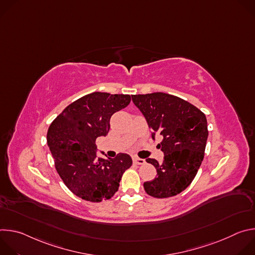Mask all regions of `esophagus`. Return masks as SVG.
<instances>
[{"label": "esophagus", "mask_w": 255, "mask_h": 255, "mask_svg": "<svg viewBox=\"0 0 255 255\" xmlns=\"http://www.w3.org/2000/svg\"><path fill=\"white\" fill-rule=\"evenodd\" d=\"M133 163H134V164H138V165H141V164H144V163H145V160H144V159H142V158L133 157Z\"/></svg>", "instance_id": "obj_1"}]
</instances>
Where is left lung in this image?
<instances>
[{
	"label": "left lung",
	"mask_w": 255,
	"mask_h": 255,
	"mask_svg": "<svg viewBox=\"0 0 255 255\" xmlns=\"http://www.w3.org/2000/svg\"><path fill=\"white\" fill-rule=\"evenodd\" d=\"M132 101L152 130L163 137L158 147L163 161L147 158L157 176L143 184L149 196L163 199L186 190L195 178L204 158L208 139L205 114L191 103L165 93L133 95Z\"/></svg>",
	"instance_id": "8db88e82"
}]
</instances>
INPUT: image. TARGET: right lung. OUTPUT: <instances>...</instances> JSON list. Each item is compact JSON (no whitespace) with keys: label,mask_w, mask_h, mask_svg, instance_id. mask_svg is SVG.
Instances as JSON below:
<instances>
[{"label":"right lung","mask_w":255,"mask_h":255,"mask_svg":"<svg viewBox=\"0 0 255 255\" xmlns=\"http://www.w3.org/2000/svg\"><path fill=\"white\" fill-rule=\"evenodd\" d=\"M129 95L95 92L68 105L53 120L47 144L64 185L79 198L99 203L111 199L119 189L131 157H97L96 139L110 130L112 115L129 105ZM104 153V152H102Z\"/></svg>","instance_id":"obj_1"}]
</instances>
